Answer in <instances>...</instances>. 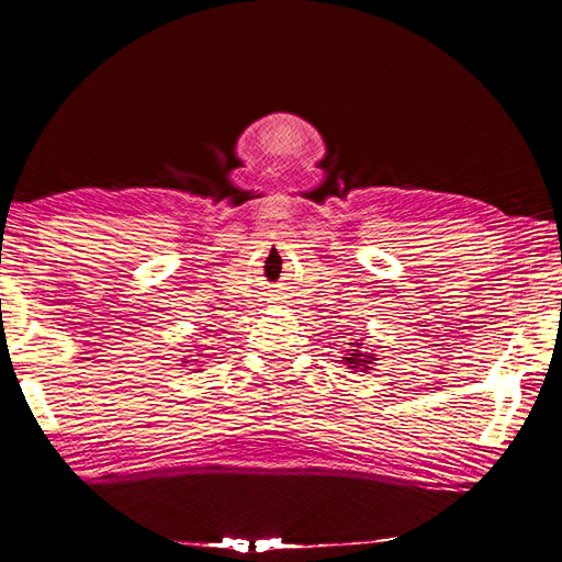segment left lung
Segmentation results:
<instances>
[{
    "label": "left lung",
    "instance_id": "8db88e82",
    "mask_svg": "<svg viewBox=\"0 0 562 562\" xmlns=\"http://www.w3.org/2000/svg\"><path fill=\"white\" fill-rule=\"evenodd\" d=\"M349 345H351V341H349ZM351 347H355V349H347L349 357H345L349 369H357V372H367L369 364H374V355L361 347L359 341H357V345H351Z\"/></svg>",
    "mask_w": 562,
    "mask_h": 562
}]
</instances>
